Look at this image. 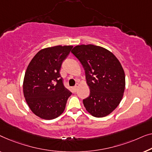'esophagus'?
<instances>
[{
  "instance_id": "1",
  "label": "esophagus",
  "mask_w": 152,
  "mask_h": 152,
  "mask_svg": "<svg viewBox=\"0 0 152 152\" xmlns=\"http://www.w3.org/2000/svg\"><path fill=\"white\" fill-rule=\"evenodd\" d=\"M78 87H79V84H78V83H76L75 86L74 87V90L76 91V90H77V89L78 88Z\"/></svg>"
}]
</instances>
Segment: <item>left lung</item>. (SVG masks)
<instances>
[{"label": "left lung", "instance_id": "obj_1", "mask_svg": "<svg viewBox=\"0 0 152 152\" xmlns=\"http://www.w3.org/2000/svg\"><path fill=\"white\" fill-rule=\"evenodd\" d=\"M72 54L85 71L90 95L83 100L91 116L102 118L110 114L121 102L125 88V72L114 54L94 45L75 46Z\"/></svg>", "mask_w": 152, "mask_h": 152}]
</instances>
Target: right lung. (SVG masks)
<instances>
[{"instance_id":"add662e5","label":"right lung","mask_w":152,"mask_h":152,"mask_svg":"<svg viewBox=\"0 0 152 152\" xmlns=\"http://www.w3.org/2000/svg\"><path fill=\"white\" fill-rule=\"evenodd\" d=\"M72 45H56L40 50L27 66L23 95L31 112L40 118L54 119L63 114L72 92L64 86L61 65Z\"/></svg>"}]
</instances>
